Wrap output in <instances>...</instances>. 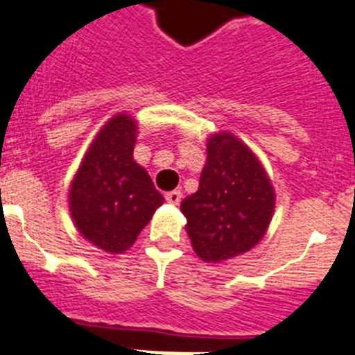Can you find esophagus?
<instances>
[{
    "instance_id": "1",
    "label": "esophagus",
    "mask_w": 355,
    "mask_h": 355,
    "mask_svg": "<svg viewBox=\"0 0 355 355\" xmlns=\"http://www.w3.org/2000/svg\"><path fill=\"white\" fill-rule=\"evenodd\" d=\"M164 198H166V201H168L170 205H180L183 194H181V191H172V192H166Z\"/></svg>"
}]
</instances>
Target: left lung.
<instances>
[{"label":"left lung","mask_w":355,"mask_h":355,"mask_svg":"<svg viewBox=\"0 0 355 355\" xmlns=\"http://www.w3.org/2000/svg\"><path fill=\"white\" fill-rule=\"evenodd\" d=\"M275 187L260 159L231 132L207 139L200 187L181 201L194 253L220 263L260 243L275 212Z\"/></svg>","instance_id":"8db88e82"}]
</instances>
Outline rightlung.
I'll use <instances>...</instances> for the list:
<instances>
[{"label":"right lung","mask_w":355,"mask_h":355,"mask_svg":"<svg viewBox=\"0 0 355 355\" xmlns=\"http://www.w3.org/2000/svg\"><path fill=\"white\" fill-rule=\"evenodd\" d=\"M137 130L132 115H113L92 141L69 185L76 231L110 254L128 251L164 201L148 172L133 159Z\"/></svg>","instance_id":"right-lung-1"}]
</instances>
